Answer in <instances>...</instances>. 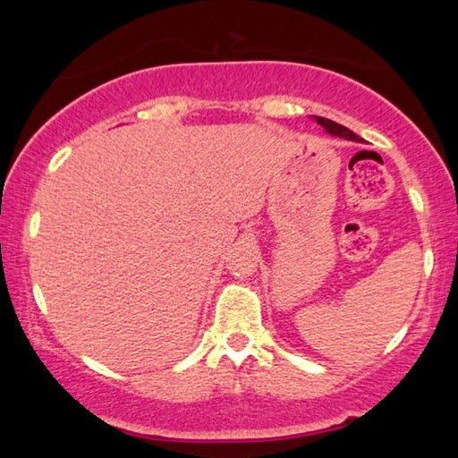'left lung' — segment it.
Listing matches in <instances>:
<instances>
[{
	"instance_id": "obj_1",
	"label": "left lung",
	"mask_w": 458,
	"mask_h": 458,
	"mask_svg": "<svg viewBox=\"0 0 458 458\" xmlns=\"http://www.w3.org/2000/svg\"><path fill=\"white\" fill-rule=\"evenodd\" d=\"M315 120H317V123H318V125H323V128L327 130V133H330V135H338V138L352 140V141H360L358 135L350 131L348 128H344V125H340V123H336V122H333V120L320 118V115H317Z\"/></svg>"
}]
</instances>
